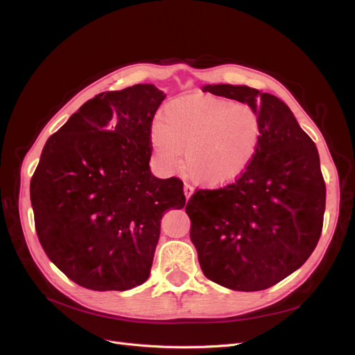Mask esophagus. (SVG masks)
Returning a JSON list of instances; mask_svg holds the SVG:
<instances>
[{
	"label": "esophagus",
	"mask_w": 355,
	"mask_h": 355,
	"mask_svg": "<svg viewBox=\"0 0 355 355\" xmlns=\"http://www.w3.org/2000/svg\"><path fill=\"white\" fill-rule=\"evenodd\" d=\"M183 193H185L187 201H189V198L192 197V193H193V188L191 185H185V187H183Z\"/></svg>",
	"instance_id": "34e87169"
}]
</instances>
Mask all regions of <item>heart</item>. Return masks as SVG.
<instances>
[{
	"instance_id": "1",
	"label": "heart",
	"mask_w": 355,
	"mask_h": 355,
	"mask_svg": "<svg viewBox=\"0 0 355 355\" xmlns=\"http://www.w3.org/2000/svg\"><path fill=\"white\" fill-rule=\"evenodd\" d=\"M155 162L173 172L180 166L202 187L218 188L239 179L252 164L261 141V121L242 103L210 95L170 101L151 126Z\"/></svg>"
}]
</instances>
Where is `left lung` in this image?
Instances as JSON below:
<instances>
[{
  "label": "left lung",
  "instance_id": "1",
  "mask_svg": "<svg viewBox=\"0 0 355 355\" xmlns=\"http://www.w3.org/2000/svg\"><path fill=\"white\" fill-rule=\"evenodd\" d=\"M201 89L255 110L261 141L238 180L192 195L185 209L191 241L213 282L234 291H263L298 270L319 242L326 205L319 151L277 96L245 85Z\"/></svg>",
  "mask_w": 355,
  "mask_h": 355
}]
</instances>
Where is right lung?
I'll list each match as a JSON object with an SVG mask.
<instances>
[{"mask_svg": "<svg viewBox=\"0 0 355 355\" xmlns=\"http://www.w3.org/2000/svg\"><path fill=\"white\" fill-rule=\"evenodd\" d=\"M164 98L151 83L98 94L44 146L31 180L35 229L48 259L83 288L142 285L164 213L185 205L183 183L150 170Z\"/></svg>", "mask_w": 355, "mask_h": 355, "instance_id": "add662e5", "label": "right lung"}]
</instances>
